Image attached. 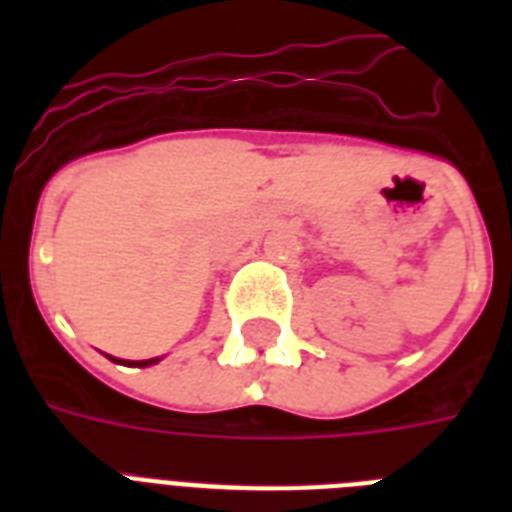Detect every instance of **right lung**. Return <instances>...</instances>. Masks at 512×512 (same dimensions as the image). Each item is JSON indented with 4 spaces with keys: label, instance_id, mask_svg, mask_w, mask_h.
<instances>
[{
    "label": "right lung",
    "instance_id": "right-lung-1",
    "mask_svg": "<svg viewBox=\"0 0 512 512\" xmlns=\"http://www.w3.org/2000/svg\"><path fill=\"white\" fill-rule=\"evenodd\" d=\"M159 358H148V361H135V366H148V364H156Z\"/></svg>",
    "mask_w": 512,
    "mask_h": 512
}]
</instances>
